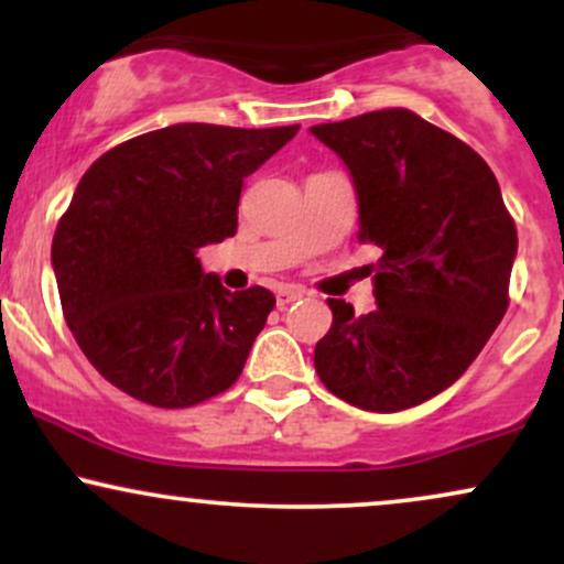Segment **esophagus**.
<instances>
[{
  "instance_id": "1",
  "label": "esophagus",
  "mask_w": 564,
  "mask_h": 564,
  "mask_svg": "<svg viewBox=\"0 0 564 564\" xmlns=\"http://www.w3.org/2000/svg\"><path fill=\"white\" fill-rule=\"evenodd\" d=\"M302 296H304V291H302L300 286H283V289H278V291H275V304H278V310H286L291 302L302 300Z\"/></svg>"
}]
</instances>
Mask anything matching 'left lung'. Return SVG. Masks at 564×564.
<instances>
[{"label": "left lung", "instance_id": "8db88e82", "mask_svg": "<svg viewBox=\"0 0 564 564\" xmlns=\"http://www.w3.org/2000/svg\"><path fill=\"white\" fill-rule=\"evenodd\" d=\"M313 134L352 174L358 241L381 249L371 264L379 307L355 315L328 300L334 323L315 345V371L349 405L405 411L462 377L501 323L514 219L480 153L405 108Z\"/></svg>", "mask_w": 564, "mask_h": 564}]
</instances>
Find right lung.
<instances>
[{"label": "right lung", "mask_w": 564, "mask_h": 564, "mask_svg": "<svg viewBox=\"0 0 564 564\" xmlns=\"http://www.w3.org/2000/svg\"><path fill=\"white\" fill-rule=\"evenodd\" d=\"M296 132L174 124L84 172L53 238L57 294L76 345L129 398L187 408L241 377L275 296L230 294L196 254L236 236L243 177Z\"/></svg>", "instance_id": "1"}]
</instances>
